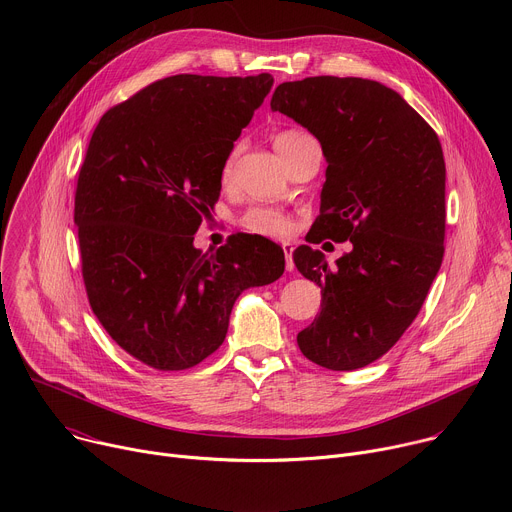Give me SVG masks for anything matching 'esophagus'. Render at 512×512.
<instances>
[{"label": "esophagus", "instance_id": "1", "mask_svg": "<svg viewBox=\"0 0 512 512\" xmlns=\"http://www.w3.org/2000/svg\"><path fill=\"white\" fill-rule=\"evenodd\" d=\"M281 249H283V255H285V269L291 271V269H294V259H291V257H294V247H291L289 243H283Z\"/></svg>", "mask_w": 512, "mask_h": 512}]
</instances>
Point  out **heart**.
Segmentation results:
<instances>
[{"label": "heart", "mask_w": 512, "mask_h": 512, "mask_svg": "<svg viewBox=\"0 0 512 512\" xmlns=\"http://www.w3.org/2000/svg\"><path fill=\"white\" fill-rule=\"evenodd\" d=\"M308 139H314V137L304 131H298V129H285L275 135V148L283 156V160H287L289 154L294 152L302 141H308ZM231 170H233V156L223 166L225 180L231 176ZM241 225L247 231L261 235V237H269V239H281V237L289 235V231H291L289 216L283 210L271 208V206L249 208L241 218Z\"/></svg>", "instance_id": "obj_1"}]
</instances>
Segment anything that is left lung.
<instances>
[{"instance_id":"1","label":"left lung","mask_w":512,"mask_h":512,"mask_svg":"<svg viewBox=\"0 0 512 512\" xmlns=\"http://www.w3.org/2000/svg\"><path fill=\"white\" fill-rule=\"evenodd\" d=\"M271 109L316 135L328 162L308 243L350 245L336 267L310 245L294 251L298 271L324 289L298 346L330 371L367 367L411 326L442 267V143L399 93L369 79L281 83Z\"/></svg>"}]
</instances>
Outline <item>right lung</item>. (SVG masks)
Listing matches in <instances>:
<instances>
[{
	"mask_svg": "<svg viewBox=\"0 0 512 512\" xmlns=\"http://www.w3.org/2000/svg\"><path fill=\"white\" fill-rule=\"evenodd\" d=\"M271 87L267 72L174 75L93 131L75 192L85 289L107 334L156 371L196 367L225 342L241 291L283 275V249L261 235H231L212 253L192 245Z\"/></svg>",
	"mask_w": 512,
	"mask_h": 512,
	"instance_id": "right-lung-1",
	"label": "right lung"
}]
</instances>
